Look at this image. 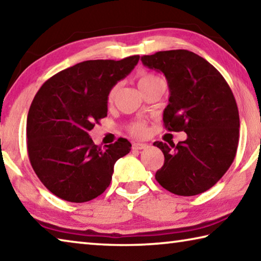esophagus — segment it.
<instances>
[{
	"label": "esophagus",
	"mask_w": 261,
	"mask_h": 261,
	"mask_svg": "<svg viewBox=\"0 0 261 261\" xmlns=\"http://www.w3.org/2000/svg\"><path fill=\"white\" fill-rule=\"evenodd\" d=\"M147 146H148V145L144 144V143H134V144H132V148L137 149V151H138V149H145Z\"/></svg>",
	"instance_id": "34e87169"
}]
</instances>
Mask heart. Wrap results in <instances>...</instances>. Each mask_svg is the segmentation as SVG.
<instances>
[{
    "instance_id": "1",
    "label": "heart",
    "mask_w": 261,
    "mask_h": 261,
    "mask_svg": "<svg viewBox=\"0 0 261 261\" xmlns=\"http://www.w3.org/2000/svg\"><path fill=\"white\" fill-rule=\"evenodd\" d=\"M158 79L160 78L154 76L152 73H144L141 74L138 79V86L140 90H144L145 87H147L149 84L158 81ZM117 91H118V84H115V85L110 87V90L108 91V94H107V101L109 103H112L114 101ZM127 130L135 136H144L147 132V123L145 121H135L127 125Z\"/></svg>"
}]
</instances>
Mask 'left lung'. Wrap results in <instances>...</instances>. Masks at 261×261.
<instances>
[{
    "label": "left lung",
    "mask_w": 261,
    "mask_h": 261,
    "mask_svg": "<svg viewBox=\"0 0 261 261\" xmlns=\"http://www.w3.org/2000/svg\"><path fill=\"white\" fill-rule=\"evenodd\" d=\"M140 60L168 81L170 96L163 112L165 127L188 136L177 145L153 144L165 155L155 179L178 196L205 192L226 174L236 156L240 115L231 88L213 65L192 51H158Z\"/></svg>",
    "instance_id": "obj_1"
}]
</instances>
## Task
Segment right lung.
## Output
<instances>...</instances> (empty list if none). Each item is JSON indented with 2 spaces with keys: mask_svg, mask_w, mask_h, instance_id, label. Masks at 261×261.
I'll return each instance as SVG.
<instances>
[{
  "mask_svg": "<svg viewBox=\"0 0 261 261\" xmlns=\"http://www.w3.org/2000/svg\"><path fill=\"white\" fill-rule=\"evenodd\" d=\"M138 61L139 55L82 62L54 74L35 94L26 124L29 159L41 183L61 199L85 202L100 196L115 162L130 152L125 138L102 148L88 132L107 116L110 87Z\"/></svg>",
  "mask_w": 261,
  "mask_h": 261,
  "instance_id": "add662e5",
  "label": "right lung"
}]
</instances>
